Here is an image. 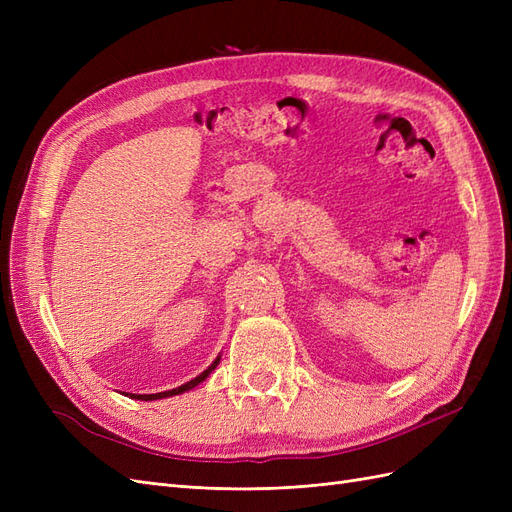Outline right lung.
<instances>
[{"label": "right lung", "mask_w": 512, "mask_h": 512, "mask_svg": "<svg viewBox=\"0 0 512 512\" xmlns=\"http://www.w3.org/2000/svg\"><path fill=\"white\" fill-rule=\"evenodd\" d=\"M218 363H220V356L218 359H215L203 374L200 376H196L194 380H190V382H185V384H181V386H177V389H173V391H164V393H153V395H134V393H130V397L132 399H141V401H153V399H164V397H173V395H179V393H185V391H190V389H194V386H198L200 382L203 380H207V376L211 374V371L218 367Z\"/></svg>", "instance_id": "1"}]
</instances>
